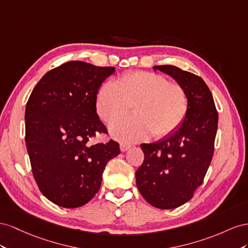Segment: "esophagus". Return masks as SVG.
Returning <instances> with one entry per match:
<instances>
[{"label":"esophagus","mask_w":248,"mask_h":248,"mask_svg":"<svg viewBox=\"0 0 248 248\" xmlns=\"http://www.w3.org/2000/svg\"><path fill=\"white\" fill-rule=\"evenodd\" d=\"M119 147H120V151H122V152H125V151H128V150H129V148L131 147V145H130V144H128V143H124V142H122V143H120Z\"/></svg>","instance_id":"34e87169"}]
</instances>
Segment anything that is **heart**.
<instances>
[{
  "mask_svg": "<svg viewBox=\"0 0 248 248\" xmlns=\"http://www.w3.org/2000/svg\"><path fill=\"white\" fill-rule=\"evenodd\" d=\"M132 105L135 114L110 125L112 136L128 143L144 140L151 134L155 138L171 135L185 122L189 111L185 89L159 74L130 73L117 83H103L97 90L95 108L105 123L123 116Z\"/></svg>",
  "mask_w": 248,
  "mask_h": 248,
  "instance_id": "heart-1",
  "label": "heart"
}]
</instances>
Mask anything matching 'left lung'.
<instances>
[{
    "label": "left lung",
    "mask_w": 248,
    "mask_h": 248,
    "mask_svg": "<svg viewBox=\"0 0 248 248\" xmlns=\"http://www.w3.org/2000/svg\"><path fill=\"white\" fill-rule=\"evenodd\" d=\"M185 89L189 111L171 135L141 144L144 161L136 171L140 194L152 206L174 209L192 199L213 158L218 113L213 96L201 77L173 65L154 66Z\"/></svg>",
    "instance_id": "1"
}]
</instances>
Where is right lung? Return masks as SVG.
Wrapping results in <instances>:
<instances>
[{
  "mask_svg": "<svg viewBox=\"0 0 248 248\" xmlns=\"http://www.w3.org/2000/svg\"><path fill=\"white\" fill-rule=\"evenodd\" d=\"M115 72L83 61L49 70L34 87L26 106V145L39 190L57 206L87 203L100 190L104 169L119 155V144L90 145L107 133L96 113L98 88Z\"/></svg>",
  "mask_w": 248,
  "mask_h": 248,
  "instance_id": "1",
  "label": "right lung"
}]
</instances>
